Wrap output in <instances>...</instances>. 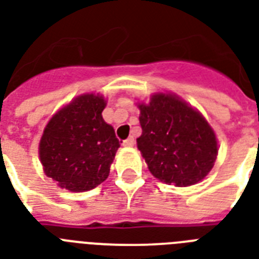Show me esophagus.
Listing matches in <instances>:
<instances>
[{
  "label": "esophagus",
  "instance_id": "34e87169",
  "mask_svg": "<svg viewBox=\"0 0 259 259\" xmlns=\"http://www.w3.org/2000/svg\"><path fill=\"white\" fill-rule=\"evenodd\" d=\"M122 145H123V146H127V148H130V146H133V145H134V138H133V137L126 138L125 141L122 142Z\"/></svg>",
  "mask_w": 259,
  "mask_h": 259
}]
</instances>
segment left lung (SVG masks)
I'll list each match as a JSON object with an SVG mask.
<instances>
[{
  "mask_svg": "<svg viewBox=\"0 0 259 259\" xmlns=\"http://www.w3.org/2000/svg\"><path fill=\"white\" fill-rule=\"evenodd\" d=\"M138 109L142 134L137 148L150 173L176 187L203 180L218 156L217 136L207 119L175 94H153Z\"/></svg>",
  "mask_w": 259,
  "mask_h": 259,
  "instance_id": "left-lung-1",
  "label": "left lung"
}]
</instances>
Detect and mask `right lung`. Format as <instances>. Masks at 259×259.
Masks as SVG:
<instances>
[{"label": "right lung", "mask_w": 259, "mask_h": 259, "mask_svg": "<svg viewBox=\"0 0 259 259\" xmlns=\"http://www.w3.org/2000/svg\"><path fill=\"white\" fill-rule=\"evenodd\" d=\"M106 99L83 94L54 114L38 144V157L47 176L60 188L84 192L107 179L119 140L102 111Z\"/></svg>", "instance_id": "add662e5"}]
</instances>
